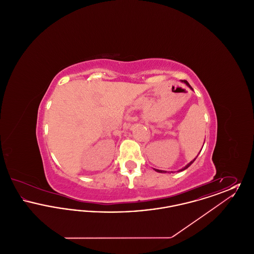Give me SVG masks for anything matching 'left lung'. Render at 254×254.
<instances>
[{
    "mask_svg": "<svg viewBox=\"0 0 254 254\" xmlns=\"http://www.w3.org/2000/svg\"><path fill=\"white\" fill-rule=\"evenodd\" d=\"M184 83H185L186 85H188V86H189L190 88H191V89H192V87L190 86V84H189V83H188L187 81H184ZM197 156H198V155H197ZM195 159H196V158H195ZM195 159H194L193 161H191L190 163H189V164H188V165H187V166H186L185 168H183V169H180L179 171H183V170H185V169H188V168H189V167H190V165H191V164L193 163L194 161H195ZM155 171H157V172H160V173H166V172H167V171H165V170H160V169H155Z\"/></svg>",
    "mask_w": 254,
    "mask_h": 254,
    "instance_id": "1",
    "label": "left lung"
}]
</instances>
